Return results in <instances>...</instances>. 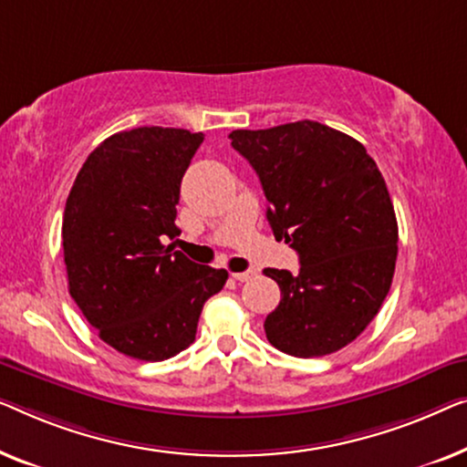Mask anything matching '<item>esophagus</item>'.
<instances>
[{"label": "esophagus", "mask_w": 467, "mask_h": 467, "mask_svg": "<svg viewBox=\"0 0 467 467\" xmlns=\"http://www.w3.org/2000/svg\"><path fill=\"white\" fill-rule=\"evenodd\" d=\"M231 277L236 279V281H249L254 277L252 271H245V273H231Z\"/></svg>", "instance_id": "obj_1"}]
</instances>
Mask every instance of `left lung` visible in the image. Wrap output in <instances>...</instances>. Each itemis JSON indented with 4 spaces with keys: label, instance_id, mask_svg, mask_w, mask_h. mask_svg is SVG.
I'll list each match as a JSON object with an SVG mask.
<instances>
[{
    "label": "left lung",
    "instance_id": "left-lung-1",
    "mask_svg": "<svg viewBox=\"0 0 467 467\" xmlns=\"http://www.w3.org/2000/svg\"><path fill=\"white\" fill-rule=\"evenodd\" d=\"M228 137L260 177L275 239L300 258L298 275L265 268L281 290L265 321L268 343L294 358L343 349L379 313L396 271L398 222L377 162L313 120Z\"/></svg>",
    "mask_w": 467,
    "mask_h": 467
}]
</instances>
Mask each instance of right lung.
Listing matches in <instances>:
<instances>
[{
	"label": "right lung",
	"mask_w": 467,
	"mask_h": 467,
	"mask_svg": "<svg viewBox=\"0 0 467 467\" xmlns=\"http://www.w3.org/2000/svg\"><path fill=\"white\" fill-rule=\"evenodd\" d=\"M205 140L186 129L140 127L88 154L65 202L63 255L69 294L103 343L162 362L194 343L224 268L175 252L182 177Z\"/></svg>",
	"instance_id": "obj_1"
}]
</instances>
